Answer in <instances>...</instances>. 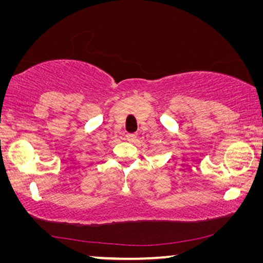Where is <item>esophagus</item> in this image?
I'll list each match as a JSON object with an SVG mask.
<instances>
[{
    "label": "esophagus",
    "instance_id": "obj_1",
    "mask_svg": "<svg viewBox=\"0 0 263 263\" xmlns=\"http://www.w3.org/2000/svg\"><path fill=\"white\" fill-rule=\"evenodd\" d=\"M137 138V135H135V133H128V135H126V139L128 141H135Z\"/></svg>",
    "mask_w": 263,
    "mask_h": 263
}]
</instances>
